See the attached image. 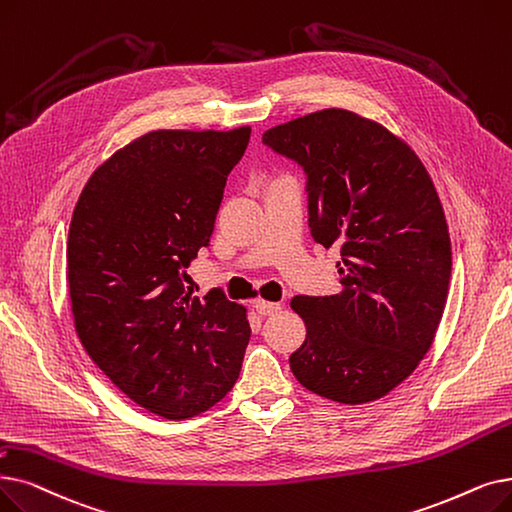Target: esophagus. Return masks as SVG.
I'll return each instance as SVG.
<instances>
[{
    "mask_svg": "<svg viewBox=\"0 0 512 512\" xmlns=\"http://www.w3.org/2000/svg\"><path fill=\"white\" fill-rule=\"evenodd\" d=\"M255 309L259 311L261 316H274V314H278V311L282 309V305L280 303H272V301H263V299H257L255 303Z\"/></svg>",
    "mask_w": 512,
    "mask_h": 512,
    "instance_id": "esophagus-1",
    "label": "esophagus"
}]
</instances>
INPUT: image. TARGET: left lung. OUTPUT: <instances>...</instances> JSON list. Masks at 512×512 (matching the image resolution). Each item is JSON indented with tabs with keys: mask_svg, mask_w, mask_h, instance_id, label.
Returning <instances> with one entry per match:
<instances>
[{
	"mask_svg": "<svg viewBox=\"0 0 512 512\" xmlns=\"http://www.w3.org/2000/svg\"><path fill=\"white\" fill-rule=\"evenodd\" d=\"M263 144L303 167L311 236L341 249L343 291L291 299L307 328L291 370L332 402H374L425 358L446 307L452 247L437 190L404 140L351 110L276 125Z\"/></svg>",
	"mask_w": 512,
	"mask_h": 512,
	"instance_id": "left-lung-1",
	"label": "left lung"
}]
</instances>
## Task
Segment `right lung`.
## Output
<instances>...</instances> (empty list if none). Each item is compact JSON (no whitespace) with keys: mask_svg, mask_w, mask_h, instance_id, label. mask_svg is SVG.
Listing matches in <instances>:
<instances>
[{"mask_svg":"<svg viewBox=\"0 0 512 512\" xmlns=\"http://www.w3.org/2000/svg\"><path fill=\"white\" fill-rule=\"evenodd\" d=\"M249 138L251 127L150 131L92 173L73 211L66 280L81 345L163 418L224 399L251 339L247 309L215 288L194 297L186 274Z\"/></svg>","mask_w":512,"mask_h":512,"instance_id":"add662e5","label":"right lung"}]
</instances>
